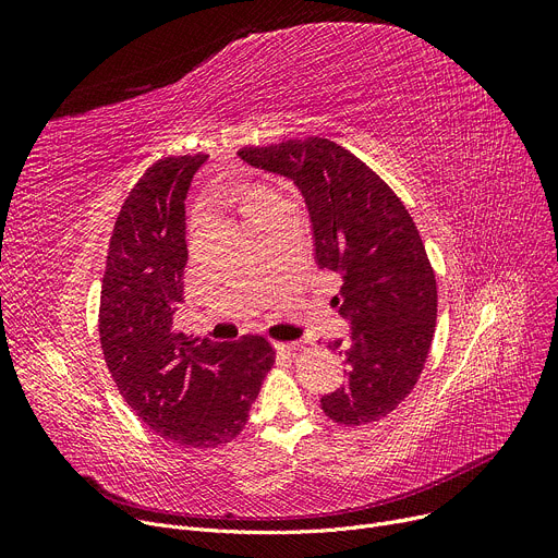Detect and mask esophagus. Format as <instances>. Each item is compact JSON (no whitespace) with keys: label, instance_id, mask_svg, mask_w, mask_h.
Returning a JSON list of instances; mask_svg holds the SVG:
<instances>
[{"label":"esophagus","instance_id":"obj_1","mask_svg":"<svg viewBox=\"0 0 558 558\" xmlns=\"http://www.w3.org/2000/svg\"><path fill=\"white\" fill-rule=\"evenodd\" d=\"M276 348L280 350V353L294 355V353H299V350H303V341H278Z\"/></svg>","mask_w":558,"mask_h":558}]
</instances>
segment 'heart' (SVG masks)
<instances>
[{
	"mask_svg": "<svg viewBox=\"0 0 558 558\" xmlns=\"http://www.w3.org/2000/svg\"><path fill=\"white\" fill-rule=\"evenodd\" d=\"M276 194L267 187H246L242 192V213L246 219H251L257 210H262Z\"/></svg>",
	"mask_w": 558,
	"mask_h": 558,
	"instance_id": "1",
	"label": "heart"
}]
</instances>
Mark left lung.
Masks as SVG:
<instances>
[{
  "mask_svg": "<svg viewBox=\"0 0 558 558\" xmlns=\"http://www.w3.org/2000/svg\"><path fill=\"white\" fill-rule=\"evenodd\" d=\"M240 156L301 187L318 267L343 280L332 301L353 332L328 348L345 357L348 379L320 398L326 416L348 427L389 416L416 387L436 328V278L412 215L364 160L332 140L244 146Z\"/></svg>",
  "mask_w": 558,
  "mask_h": 558,
  "instance_id": "left-lung-1",
  "label": "left lung"
}]
</instances>
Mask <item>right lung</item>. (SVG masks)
<instances>
[{
    "label": "right lung",
    "instance_id": "right-lung-1",
    "mask_svg": "<svg viewBox=\"0 0 558 558\" xmlns=\"http://www.w3.org/2000/svg\"><path fill=\"white\" fill-rule=\"evenodd\" d=\"M205 154L146 169L117 215L99 299V339L117 389L158 436L183 448L230 444L246 421L276 348L259 335L190 341L173 328L183 303L185 194Z\"/></svg>",
    "mask_w": 558,
    "mask_h": 558
}]
</instances>
